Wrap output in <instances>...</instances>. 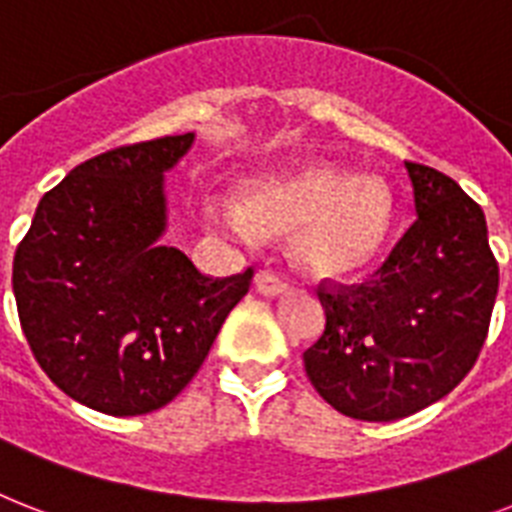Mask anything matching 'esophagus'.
Returning a JSON list of instances; mask_svg holds the SVG:
<instances>
[{
  "instance_id": "esophagus-1",
  "label": "esophagus",
  "mask_w": 512,
  "mask_h": 512,
  "mask_svg": "<svg viewBox=\"0 0 512 512\" xmlns=\"http://www.w3.org/2000/svg\"><path fill=\"white\" fill-rule=\"evenodd\" d=\"M255 289L265 297H284L289 294V284H286L284 278H278L276 273H270V270H260L255 276Z\"/></svg>"
}]
</instances>
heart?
Instances as JSON below:
<instances>
[{
  "label": "heart",
  "mask_w": 512,
  "mask_h": 512,
  "mask_svg": "<svg viewBox=\"0 0 512 512\" xmlns=\"http://www.w3.org/2000/svg\"><path fill=\"white\" fill-rule=\"evenodd\" d=\"M239 205L210 199L202 220L218 234L249 244L289 236V257L315 281H350L373 268L394 231V194L384 178L310 162L289 173L242 184Z\"/></svg>",
  "instance_id": "obj_1"
}]
</instances>
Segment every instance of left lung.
<instances>
[{
    "instance_id": "8db88e82",
    "label": "left lung",
    "mask_w": 512,
    "mask_h": 512,
    "mask_svg": "<svg viewBox=\"0 0 512 512\" xmlns=\"http://www.w3.org/2000/svg\"><path fill=\"white\" fill-rule=\"evenodd\" d=\"M405 168L418 218L368 284L318 292L326 331L305 352L315 392L355 421L447 397L484 347L500 286L484 210L439 170Z\"/></svg>"
}]
</instances>
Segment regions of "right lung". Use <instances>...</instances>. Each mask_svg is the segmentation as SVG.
Returning <instances> with one entry per match:
<instances>
[{
    "mask_svg": "<svg viewBox=\"0 0 512 512\" xmlns=\"http://www.w3.org/2000/svg\"><path fill=\"white\" fill-rule=\"evenodd\" d=\"M194 134L91 157L41 197L12 263L23 334L70 400L107 415L168 405L205 363L255 270L202 276L162 244L165 173Z\"/></svg>",
    "mask_w": 512,
    "mask_h": 512,
    "instance_id": "add662e5",
    "label": "right lung"
}]
</instances>
